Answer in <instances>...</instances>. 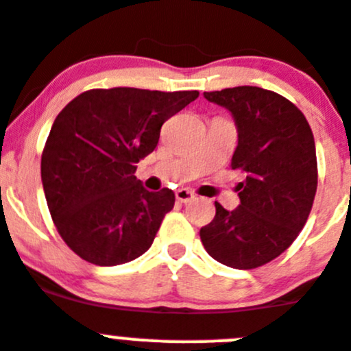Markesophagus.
I'll return each instance as SVG.
<instances>
[{"instance_id":"obj_1","label":"esophagus","mask_w":351,"mask_h":351,"mask_svg":"<svg viewBox=\"0 0 351 351\" xmlns=\"http://www.w3.org/2000/svg\"><path fill=\"white\" fill-rule=\"evenodd\" d=\"M175 194L176 201H180V203H191V201H194V192H191L189 189H178Z\"/></svg>"}]
</instances>
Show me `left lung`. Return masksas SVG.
I'll use <instances>...</instances> for the list:
<instances>
[{
    "label": "left lung",
    "mask_w": 351,
    "mask_h": 351,
    "mask_svg": "<svg viewBox=\"0 0 351 351\" xmlns=\"http://www.w3.org/2000/svg\"><path fill=\"white\" fill-rule=\"evenodd\" d=\"M229 110L238 128L230 168L245 173L239 206L217 213L199 236L208 254L234 269L264 266L304 227L317 192V150L306 117L273 90L241 85L204 93Z\"/></svg>",
    "instance_id": "8db88e82"
}]
</instances>
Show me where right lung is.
Masks as SVG:
<instances>
[{"label":"right lung","mask_w":351,"mask_h":351,"mask_svg":"<svg viewBox=\"0 0 351 351\" xmlns=\"http://www.w3.org/2000/svg\"><path fill=\"white\" fill-rule=\"evenodd\" d=\"M197 90L113 87L85 90L56 117L42 154V182L66 245L96 266L125 264L152 246L175 192H148L134 176L160 128Z\"/></svg>","instance_id":"right-lung-1"}]
</instances>
